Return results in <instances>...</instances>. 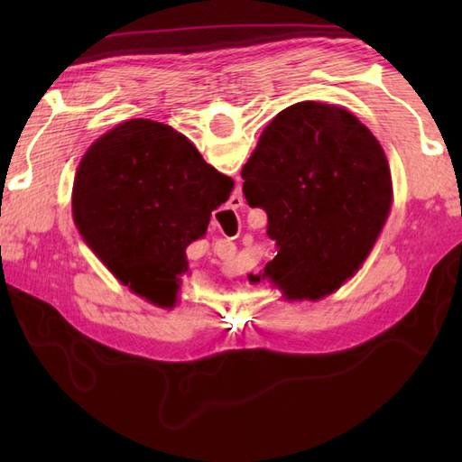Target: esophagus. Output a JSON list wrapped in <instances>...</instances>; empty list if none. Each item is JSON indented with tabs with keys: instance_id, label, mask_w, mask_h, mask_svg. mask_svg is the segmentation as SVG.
Segmentation results:
<instances>
[{
	"instance_id": "34e87169",
	"label": "esophagus",
	"mask_w": 462,
	"mask_h": 462,
	"mask_svg": "<svg viewBox=\"0 0 462 462\" xmlns=\"http://www.w3.org/2000/svg\"><path fill=\"white\" fill-rule=\"evenodd\" d=\"M238 202H240V206H242V199H240V196H238Z\"/></svg>"
}]
</instances>
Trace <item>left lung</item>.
Instances as JSON below:
<instances>
[{"label": "left lung", "instance_id": "left-lung-1", "mask_svg": "<svg viewBox=\"0 0 462 462\" xmlns=\"http://www.w3.org/2000/svg\"><path fill=\"white\" fill-rule=\"evenodd\" d=\"M242 179L248 204L266 210L278 246L263 276L290 300H319L359 270L393 194L385 152L367 126L316 101L278 113Z\"/></svg>", "mask_w": 462, "mask_h": 462}]
</instances>
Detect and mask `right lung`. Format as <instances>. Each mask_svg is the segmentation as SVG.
<instances>
[{
    "label": "right lung",
    "mask_w": 462,
    "mask_h": 462,
    "mask_svg": "<svg viewBox=\"0 0 462 462\" xmlns=\"http://www.w3.org/2000/svg\"><path fill=\"white\" fill-rule=\"evenodd\" d=\"M234 180L162 123L133 119L91 144L77 169L73 216L81 236L126 286L172 306L186 246L204 236Z\"/></svg>",
    "instance_id": "right-lung-1"
}]
</instances>
